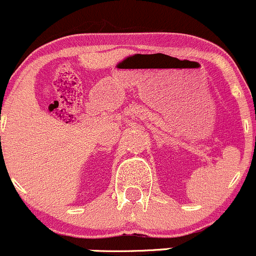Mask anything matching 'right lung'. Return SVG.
<instances>
[{"mask_svg":"<svg viewBox=\"0 0 256 256\" xmlns=\"http://www.w3.org/2000/svg\"><path fill=\"white\" fill-rule=\"evenodd\" d=\"M0 138H1V136H0Z\"/></svg>","mask_w":256,"mask_h":256,"instance_id":"right-lung-1","label":"right lung"}]
</instances>
